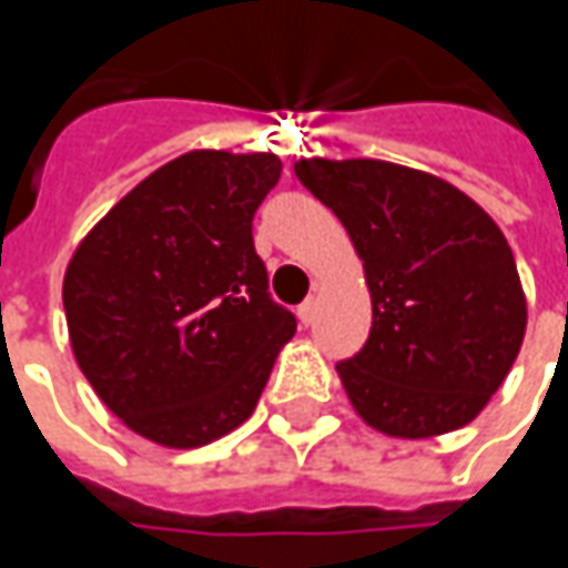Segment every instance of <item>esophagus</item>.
<instances>
[{"label":"esophagus","mask_w":568,"mask_h":568,"mask_svg":"<svg viewBox=\"0 0 568 568\" xmlns=\"http://www.w3.org/2000/svg\"><path fill=\"white\" fill-rule=\"evenodd\" d=\"M316 310H318L316 296H310L306 303H300L296 316H300V322H303V325H313V322H316Z\"/></svg>","instance_id":"1"}]
</instances>
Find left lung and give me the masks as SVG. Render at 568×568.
<instances>
[{"instance_id":"1","label":"left lung","mask_w":568,"mask_h":568,"mask_svg":"<svg viewBox=\"0 0 568 568\" xmlns=\"http://www.w3.org/2000/svg\"><path fill=\"white\" fill-rule=\"evenodd\" d=\"M300 183L361 252L373 328L341 382L369 426L402 439L470 424L525 338L515 255L493 217L446 180L385 161H300Z\"/></svg>"}]
</instances>
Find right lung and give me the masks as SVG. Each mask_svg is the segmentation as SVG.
I'll list each match as a JSON object with an SVG mask.
<instances>
[{"instance_id": "obj_1", "label": "right lung", "mask_w": 568, "mask_h": 568, "mask_svg": "<svg viewBox=\"0 0 568 568\" xmlns=\"http://www.w3.org/2000/svg\"><path fill=\"white\" fill-rule=\"evenodd\" d=\"M277 180L274 154L189 151L110 207L65 268L78 366L151 443L195 448L236 429L294 338L252 243Z\"/></svg>"}]
</instances>
